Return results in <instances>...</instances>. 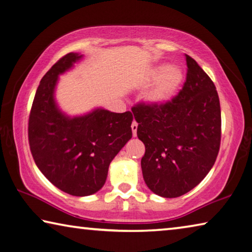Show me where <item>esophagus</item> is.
Listing matches in <instances>:
<instances>
[{"instance_id":"34e87169","label":"esophagus","mask_w":252,"mask_h":252,"mask_svg":"<svg viewBox=\"0 0 252 252\" xmlns=\"http://www.w3.org/2000/svg\"><path fill=\"white\" fill-rule=\"evenodd\" d=\"M137 123H136L135 121L133 122V123H131V131H133V136H134V137H135V136H136V134H137Z\"/></svg>"}]
</instances>
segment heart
I'll use <instances>...</instances> for the list:
<instances>
[{
  "instance_id": "heart-1",
  "label": "heart",
  "mask_w": 252,
  "mask_h": 252,
  "mask_svg": "<svg viewBox=\"0 0 252 252\" xmlns=\"http://www.w3.org/2000/svg\"><path fill=\"white\" fill-rule=\"evenodd\" d=\"M183 81V71L180 67L167 63L156 64L144 75L143 84L145 87H154L148 92V104L155 107L164 106L175 97Z\"/></svg>"
}]
</instances>
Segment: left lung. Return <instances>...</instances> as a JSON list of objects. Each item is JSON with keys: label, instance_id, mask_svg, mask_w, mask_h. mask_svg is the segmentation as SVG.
Here are the masks:
<instances>
[{"label": "left lung", "instance_id": "1", "mask_svg": "<svg viewBox=\"0 0 252 252\" xmlns=\"http://www.w3.org/2000/svg\"><path fill=\"white\" fill-rule=\"evenodd\" d=\"M187 80L170 102L131 108L145 145L143 177L152 192L177 197L194 189L216 162L221 142V109L216 86L188 55Z\"/></svg>", "mask_w": 252, "mask_h": 252}]
</instances>
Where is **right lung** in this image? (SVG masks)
I'll return each instance as SVG.
<instances>
[{
	"label": "right lung",
	"mask_w": 252,
	"mask_h": 252,
	"mask_svg": "<svg viewBox=\"0 0 252 252\" xmlns=\"http://www.w3.org/2000/svg\"><path fill=\"white\" fill-rule=\"evenodd\" d=\"M81 58L70 52L43 76L28 127L36 166L55 187L75 196L92 195L104 187L110 162L133 135L130 111L118 114L97 108L69 117L59 109L55 99L58 77Z\"/></svg>",
	"instance_id": "right-lung-1"
}]
</instances>
